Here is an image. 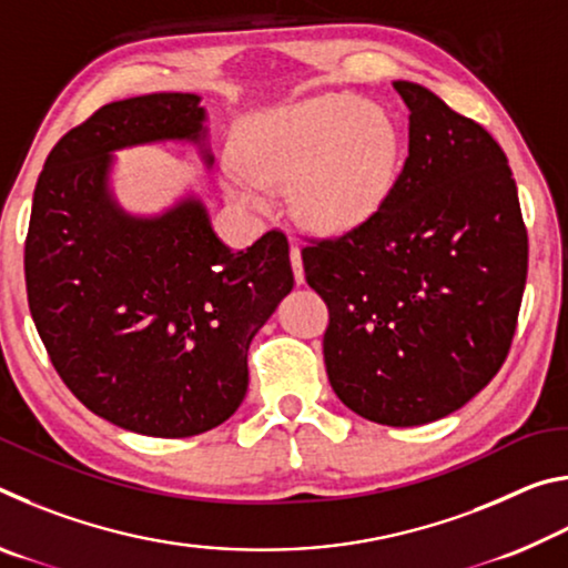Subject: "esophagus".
Here are the masks:
<instances>
[{
	"label": "esophagus",
	"mask_w": 568,
	"mask_h": 568,
	"mask_svg": "<svg viewBox=\"0 0 568 568\" xmlns=\"http://www.w3.org/2000/svg\"><path fill=\"white\" fill-rule=\"evenodd\" d=\"M291 263H293L295 283H303V281H305V273H303V255H301V247H297V245H291Z\"/></svg>",
	"instance_id": "34e87169"
}]
</instances>
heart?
Returning a JSON list of instances; mask_svg holds the SVG:
<instances>
[{
	"instance_id": "obj_1",
	"label": "heart",
	"mask_w": 568,
	"mask_h": 568,
	"mask_svg": "<svg viewBox=\"0 0 568 568\" xmlns=\"http://www.w3.org/2000/svg\"><path fill=\"white\" fill-rule=\"evenodd\" d=\"M400 138L393 120L348 92L321 94L250 118L237 134L230 192L253 210L267 187L291 185L307 225L345 233L378 213L396 180Z\"/></svg>"
}]
</instances>
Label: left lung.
<instances>
[{
	"instance_id": "obj_1",
	"label": "left lung",
	"mask_w": 568,
	"mask_h": 568,
	"mask_svg": "<svg viewBox=\"0 0 568 568\" xmlns=\"http://www.w3.org/2000/svg\"><path fill=\"white\" fill-rule=\"evenodd\" d=\"M408 158L378 213L303 247L307 285L328 305V381L383 426H423L484 390L511 348L528 237L498 142L416 82Z\"/></svg>"
}]
</instances>
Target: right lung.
<instances>
[{"label": "right lung", "mask_w": 568, "mask_h": 568, "mask_svg": "<svg viewBox=\"0 0 568 568\" xmlns=\"http://www.w3.org/2000/svg\"><path fill=\"white\" fill-rule=\"evenodd\" d=\"M203 122L190 92L110 102L57 142L34 187L24 277L37 333L77 400L142 436H197L233 416L250 341L293 291L281 230L233 253L197 197L152 217L112 197L114 150L195 142L213 165Z\"/></svg>", "instance_id": "obj_1"}]
</instances>
